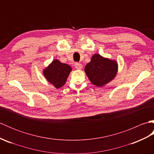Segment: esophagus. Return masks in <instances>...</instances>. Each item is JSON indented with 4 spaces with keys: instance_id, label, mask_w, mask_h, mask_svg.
<instances>
[{
    "instance_id": "1",
    "label": "esophagus",
    "mask_w": 154,
    "mask_h": 154,
    "mask_svg": "<svg viewBox=\"0 0 154 154\" xmlns=\"http://www.w3.org/2000/svg\"><path fill=\"white\" fill-rule=\"evenodd\" d=\"M75 67L77 69H81L83 67V65L81 63H76L75 64Z\"/></svg>"
}]
</instances>
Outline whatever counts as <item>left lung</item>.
<instances>
[{
	"mask_svg": "<svg viewBox=\"0 0 154 154\" xmlns=\"http://www.w3.org/2000/svg\"><path fill=\"white\" fill-rule=\"evenodd\" d=\"M118 70L116 61L94 54L88 63L85 71L91 82L98 87H103L109 83L116 76Z\"/></svg>",
	"mask_w": 154,
	"mask_h": 154,
	"instance_id": "1",
	"label": "left lung"
}]
</instances>
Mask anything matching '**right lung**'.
Here are the masks:
<instances>
[{
	"label": "right lung",
	"mask_w": 154,
	"mask_h": 154,
	"mask_svg": "<svg viewBox=\"0 0 154 154\" xmlns=\"http://www.w3.org/2000/svg\"><path fill=\"white\" fill-rule=\"evenodd\" d=\"M71 69L69 65L55 60L44 70V75L49 82L58 89L65 85Z\"/></svg>",
	"instance_id": "add662e5"
}]
</instances>
